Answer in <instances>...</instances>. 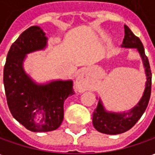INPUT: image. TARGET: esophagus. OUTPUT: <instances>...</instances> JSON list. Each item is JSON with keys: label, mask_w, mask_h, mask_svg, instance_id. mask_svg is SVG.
<instances>
[{"label": "esophagus", "mask_w": 155, "mask_h": 155, "mask_svg": "<svg viewBox=\"0 0 155 155\" xmlns=\"http://www.w3.org/2000/svg\"><path fill=\"white\" fill-rule=\"evenodd\" d=\"M85 73H86L85 70H81L80 74H78L77 79H76L75 89L79 92H83V91H86V89H87V86H86V84H85V80H84Z\"/></svg>", "instance_id": "1"}]
</instances>
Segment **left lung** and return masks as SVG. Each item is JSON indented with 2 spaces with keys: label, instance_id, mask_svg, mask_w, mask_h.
Wrapping results in <instances>:
<instances>
[{
  "label": "left lung",
  "instance_id": "1",
  "mask_svg": "<svg viewBox=\"0 0 155 155\" xmlns=\"http://www.w3.org/2000/svg\"><path fill=\"white\" fill-rule=\"evenodd\" d=\"M121 46L124 48H136L143 61L147 81L143 96L140 99V102L128 112H108L105 110L101 99L99 100L97 108L93 113L92 122L96 130L106 134H119L130 130L143 115L148 106L151 94L152 74L150 62L144 53V48L141 41L139 37L134 35L127 25H124V38Z\"/></svg>",
  "mask_w": 155,
  "mask_h": 155
}]
</instances>
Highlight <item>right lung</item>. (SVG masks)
<instances>
[{
  "label": "right lung",
  "mask_w": 155,
  "mask_h": 155,
  "mask_svg": "<svg viewBox=\"0 0 155 155\" xmlns=\"http://www.w3.org/2000/svg\"><path fill=\"white\" fill-rule=\"evenodd\" d=\"M47 37L41 27L31 26L12 45L4 66L3 82L7 104L12 116L32 132L58 129L64 118V103L74 94L72 81H52L37 84L25 73L26 54L44 50ZM40 114L36 121L35 116Z\"/></svg>",
  "instance_id": "right-lung-1"
}]
</instances>
